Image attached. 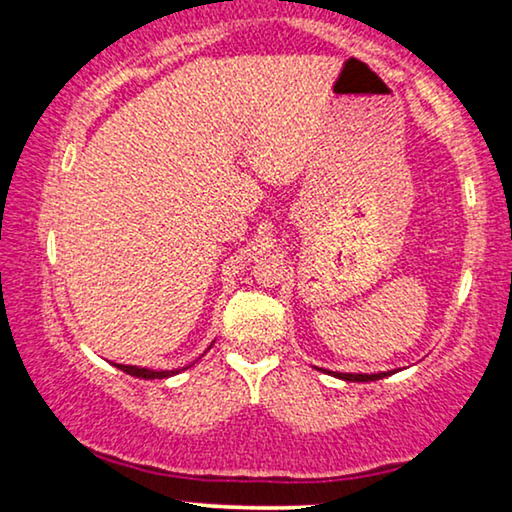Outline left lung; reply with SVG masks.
<instances>
[{
    "mask_svg": "<svg viewBox=\"0 0 512 512\" xmlns=\"http://www.w3.org/2000/svg\"><path fill=\"white\" fill-rule=\"evenodd\" d=\"M324 370V368H319ZM324 373L338 377V380H345V382H375V380H382V377H389L394 375L396 370H384V373H333V370H324Z\"/></svg>",
    "mask_w": 512,
    "mask_h": 512,
    "instance_id": "left-lung-1",
    "label": "left lung"
}]
</instances>
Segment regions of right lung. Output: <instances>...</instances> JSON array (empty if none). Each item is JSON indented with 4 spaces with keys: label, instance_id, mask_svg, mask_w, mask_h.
<instances>
[{
    "label": "right lung",
    "instance_id": "add662e5",
    "mask_svg": "<svg viewBox=\"0 0 512 512\" xmlns=\"http://www.w3.org/2000/svg\"><path fill=\"white\" fill-rule=\"evenodd\" d=\"M212 345H214V342H212ZM212 345H209L207 349H212ZM114 366L118 370H123V373L132 375V377H139V380H165V377L179 375L181 370L191 368L193 363H191V366H186V368H174V370H151V368H139V366H123V363H114Z\"/></svg>",
    "mask_w": 512,
    "mask_h": 512
}]
</instances>
